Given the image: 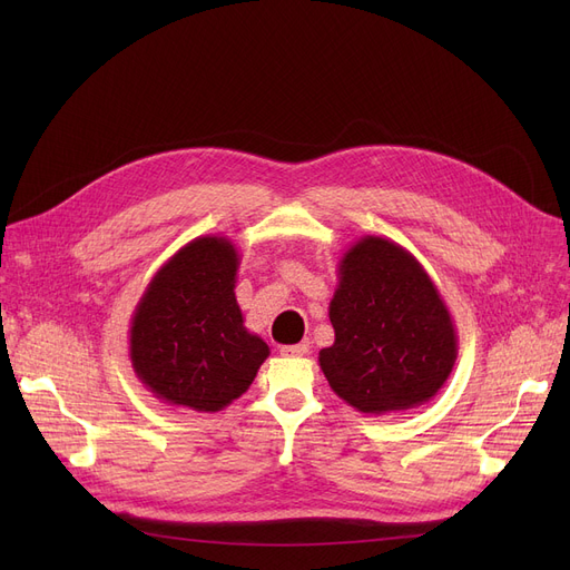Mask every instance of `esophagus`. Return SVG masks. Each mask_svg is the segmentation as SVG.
I'll use <instances>...</instances> for the list:
<instances>
[{"mask_svg":"<svg viewBox=\"0 0 570 570\" xmlns=\"http://www.w3.org/2000/svg\"><path fill=\"white\" fill-rule=\"evenodd\" d=\"M309 351L307 344H293V346H282V355H291V357H301Z\"/></svg>","mask_w":570,"mask_h":570,"instance_id":"obj_1","label":"esophagus"}]
</instances>
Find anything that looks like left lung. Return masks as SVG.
<instances>
[{
	"label": "left lung",
	"mask_w": 570,
	"mask_h": 570,
	"mask_svg": "<svg viewBox=\"0 0 570 570\" xmlns=\"http://www.w3.org/2000/svg\"><path fill=\"white\" fill-rule=\"evenodd\" d=\"M337 269L335 344L318 353L335 395L374 415L430 402L455 367L458 333L425 267L393 239L365 235Z\"/></svg>",
	"instance_id": "8db88e82"
}]
</instances>
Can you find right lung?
<instances>
[{
	"label": "right lung",
	"instance_id": "right-lung-1",
	"mask_svg": "<svg viewBox=\"0 0 570 570\" xmlns=\"http://www.w3.org/2000/svg\"><path fill=\"white\" fill-rule=\"evenodd\" d=\"M237 267L228 237L200 235L147 284L131 316L129 357L157 400L215 413L249 391L269 348L245 327Z\"/></svg>",
	"mask_w": 570,
	"mask_h": 570
}]
</instances>
